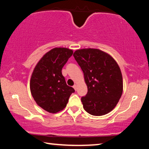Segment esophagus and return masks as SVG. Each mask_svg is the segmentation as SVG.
Masks as SVG:
<instances>
[{"label":"esophagus","instance_id":"obj_1","mask_svg":"<svg viewBox=\"0 0 149 149\" xmlns=\"http://www.w3.org/2000/svg\"><path fill=\"white\" fill-rule=\"evenodd\" d=\"M73 87H74V89L76 91L77 90V85H74V86H73Z\"/></svg>","mask_w":149,"mask_h":149}]
</instances>
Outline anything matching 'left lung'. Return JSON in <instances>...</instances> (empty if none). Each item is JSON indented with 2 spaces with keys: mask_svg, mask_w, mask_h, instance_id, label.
Instances as JSON below:
<instances>
[{
  "mask_svg": "<svg viewBox=\"0 0 149 149\" xmlns=\"http://www.w3.org/2000/svg\"><path fill=\"white\" fill-rule=\"evenodd\" d=\"M74 56L84 72L87 86V93L81 99L85 110L93 116L108 114L122 94L119 65L109 54L96 49L77 50Z\"/></svg>",
  "mask_w": 149,
  "mask_h": 149,
  "instance_id": "8db88e82",
  "label": "left lung"
}]
</instances>
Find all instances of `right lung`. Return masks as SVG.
Instances as JSON below:
<instances>
[{
	"instance_id": "obj_1",
	"label": "right lung",
	"mask_w": 149,
	"mask_h": 149,
	"mask_svg": "<svg viewBox=\"0 0 149 149\" xmlns=\"http://www.w3.org/2000/svg\"><path fill=\"white\" fill-rule=\"evenodd\" d=\"M73 51L66 48H54L39 60L33 72L30 90L35 101L42 109L56 113L66 107L74 88L68 86L62 70Z\"/></svg>"
}]
</instances>
